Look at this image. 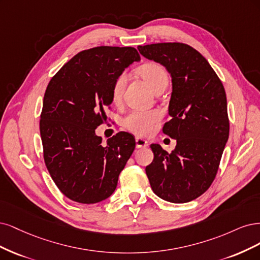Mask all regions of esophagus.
<instances>
[{
    "label": "esophagus",
    "mask_w": 260,
    "mask_h": 260,
    "mask_svg": "<svg viewBox=\"0 0 260 260\" xmlns=\"http://www.w3.org/2000/svg\"><path fill=\"white\" fill-rule=\"evenodd\" d=\"M135 141H136V147L137 148H145V147L148 146V141L144 138H141V137H136Z\"/></svg>",
    "instance_id": "obj_1"
}]
</instances>
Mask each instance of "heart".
Masks as SVG:
<instances>
[{"instance_id": "heart-1", "label": "heart", "mask_w": 260, "mask_h": 260, "mask_svg": "<svg viewBox=\"0 0 260 260\" xmlns=\"http://www.w3.org/2000/svg\"><path fill=\"white\" fill-rule=\"evenodd\" d=\"M137 72L153 90L164 84V83L169 82V77H167V73L163 67L153 61L141 64L137 69ZM126 81L127 77L125 73L120 74L114 80L111 87V99L113 103H119L122 99ZM160 119L161 112L157 110L133 111L126 116L124 124L131 132L137 134V135L146 136L153 132L155 124Z\"/></svg>"}]
</instances>
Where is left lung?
Returning <instances> with one entry per match:
<instances>
[{"label": "left lung", "mask_w": 260, "mask_h": 260, "mask_svg": "<svg viewBox=\"0 0 260 260\" xmlns=\"http://www.w3.org/2000/svg\"><path fill=\"white\" fill-rule=\"evenodd\" d=\"M172 77V120L163 133L177 145L171 153L151 147L154 158L146 173L154 193L167 202L186 203L211 187L229 137L227 97L221 81L197 49L183 43L138 46Z\"/></svg>", "instance_id": "8db88e82"}]
</instances>
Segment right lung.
<instances>
[{
	"mask_svg": "<svg viewBox=\"0 0 260 260\" xmlns=\"http://www.w3.org/2000/svg\"><path fill=\"white\" fill-rule=\"evenodd\" d=\"M140 56L134 47L98 46L75 55L49 81L40 133L52 179L74 202L94 204L110 197L135 149L121 132L102 146L95 129L112 104L114 80Z\"/></svg>",
	"mask_w": 260,
	"mask_h": 260,
	"instance_id": "1",
	"label": "right lung"
}]
</instances>
